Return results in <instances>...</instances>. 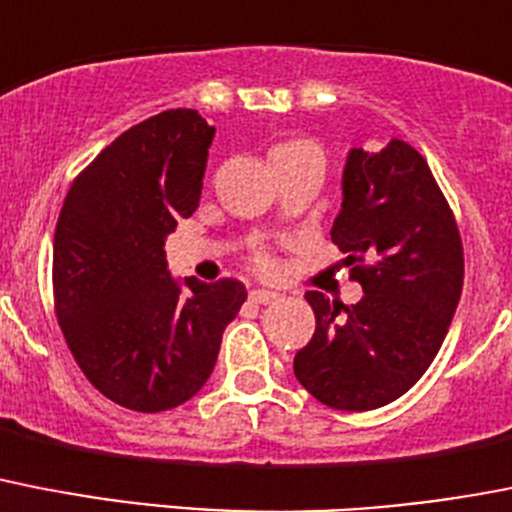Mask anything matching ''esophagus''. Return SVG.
I'll return each instance as SVG.
<instances>
[{
	"instance_id": "esophagus-1",
	"label": "esophagus",
	"mask_w": 512,
	"mask_h": 512,
	"mask_svg": "<svg viewBox=\"0 0 512 512\" xmlns=\"http://www.w3.org/2000/svg\"><path fill=\"white\" fill-rule=\"evenodd\" d=\"M248 298H251V303H256V305H269V303H277L279 295L272 290H251V295H248Z\"/></svg>"
}]
</instances>
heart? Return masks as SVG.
Returning <instances> with one entry per match:
<instances>
[{
  "label": "heart",
  "mask_w": 512,
  "mask_h": 512,
  "mask_svg": "<svg viewBox=\"0 0 512 512\" xmlns=\"http://www.w3.org/2000/svg\"><path fill=\"white\" fill-rule=\"evenodd\" d=\"M253 266H256V269H261V272H269V269H272V259H269V256H266V253H261V251H256L253 253Z\"/></svg>",
  "instance_id": "1"
}]
</instances>
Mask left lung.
<instances>
[{
	"instance_id": "left-lung-1",
	"label": "left lung",
	"mask_w": 512,
	"mask_h": 512,
	"mask_svg": "<svg viewBox=\"0 0 512 512\" xmlns=\"http://www.w3.org/2000/svg\"><path fill=\"white\" fill-rule=\"evenodd\" d=\"M331 240L362 285L357 305L305 292L316 334L295 378L321 404L368 412L404 396L438 355L464 287V243L448 199L412 144L352 150Z\"/></svg>"
}]
</instances>
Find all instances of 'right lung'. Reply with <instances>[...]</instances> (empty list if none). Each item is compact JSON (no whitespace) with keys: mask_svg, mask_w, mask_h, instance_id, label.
Listing matches in <instances>:
<instances>
[{"mask_svg":"<svg viewBox=\"0 0 512 512\" xmlns=\"http://www.w3.org/2000/svg\"><path fill=\"white\" fill-rule=\"evenodd\" d=\"M214 126L173 108L131 126L67 191L54 233V310L85 378L131 412H165L212 375L246 303L238 279L181 287L165 235L202 196Z\"/></svg>","mask_w":512,"mask_h":512,"instance_id":"right-lung-1","label":"right lung"}]
</instances>
